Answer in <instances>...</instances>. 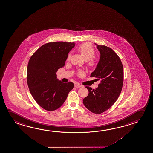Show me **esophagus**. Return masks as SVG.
Segmentation results:
<instances>
[{
	"label": "esophagus",
	"instance_id": "34e87169",
	"mask_svg": "<svg viewBox=\"0 0 153 153\" xmlns=\"http://www.w3.org/2000/svg\"><path fill=\"white\" fill-rule=\"evenodd\" d=\"M74 86H75V88H80V87H81L82 86H81V85H79V84H77V83H76V84H74Z\"/></svg>",
	"mask_w": 153,
	"mask_h": 153
}]
</instances>
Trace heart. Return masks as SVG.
I'll return each mask as SVG.
<instances>
[{"mask_svg": "<svg viewBox=\"0 0 153 153\" xmlns=\"http://www.w3.org/2000/svg\"><path fill=\"white\" fill-rule=\"evenodd\" d=\"M78 50L85 60H89L90 65H94V61L92 59L94 54V50L92 45L90 43H85L81 44L78 47ZM70 54H69L68 55V59L70 58Z\"/></svg>", "mask_w": 153, "mask_h": 153, "instance_id": "b5f03b06", "label": "heart"}]
</instances>
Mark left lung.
I'll return each mask as SVG.
<instances>
[{
	"label": "left lung",
	"instance_id": "8db88e82",
	"mask_svg": "<svg viewBox=\"0 0 153 153\" xmlns=\"http://www.w3.org/2000/svg\"><path fill=\"white\" fill-rule=\"evenodd\" d=\"M95 44L100 56L90 77L100 79L101 83L95 90L86 86L88 94L83 101L92 113L99 114L108 110L117 100L122 89L124 73L120 58L111 48Z\"/></svg>",
	"mask_w": 153,
	"mask_h": 153
}]
</instances>
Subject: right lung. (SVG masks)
I'll use <instances>...</instances> for the list:
<instances>
[{
  "label": "right lung",
  "instance_id": "add662e5",
  "mask_svg": "<svg viewBox=\"0 0 153 153\" xmlns=\"http://www.w3.org/2000/svg\"><path fill=\"white\" fill-rule=\"evenodd\" d=\"M75 43L56 42L45 44L30 58L27 67V83L30 93L41 107L54 111L65 102L74 83H62L56 73L63 67Z\"/></svg>",
  "mask_w": 153,
  "mask_h": 153
}]
</instances>
